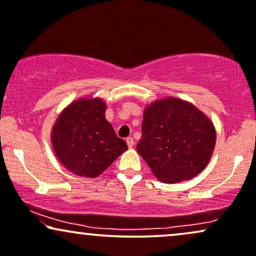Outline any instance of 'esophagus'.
<instances>
[{
  "instance_id": "esophagus-1",
  "label": "esophagus",
  "mask_w": 256,
  "mask_h": 256,
  "mask_svg": "<svg viewBox=\"0 0 256 256\" xmlns=\"http://www.w3.org/2000/svg\"><path fill=\"white\" fill-rule=\"evenodd\" d=\"M127 144H128V147L129 148H132L134 146V140H133V138H127Z\"/></svg>"
}]
</instances>
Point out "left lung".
Listing matches in <instances>:
<instances>
[{"instance_id": "1", "label": "left lung", "mask_w": 256, "mask_h": 256, "mask_svg": "<svg viewBox=\"0 0 256 256\" xmlns=\"http://www.w3.org/2000/svg\"><path fill=\"white\" fill-rule=\"evenodd\" d=\"M216 144L212 122L194 104L167 97L146 106L136 150L162 182L188 180L210 162Z\"/></svg>"}]
</instances>
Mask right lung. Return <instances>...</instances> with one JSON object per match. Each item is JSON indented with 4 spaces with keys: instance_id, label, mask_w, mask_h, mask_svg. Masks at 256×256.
<instances>
[{
    "instance_id": "1",
    "label": "right lung",
    "mask_w": 256,
    "mask_h": 256,
    "mask_svg": "<svg viewBox=\"0 0 256 256\" xmlns=\"http://www.w3.org/2000/svg\"><path fill=\"white\" fill-rule=\"evenodd\" d=\"M100 98H80L68 104L53 126L51 141L58 160L76 176L94 178L128 150L106 120Z\"/></svg>"
}]
</instances>
